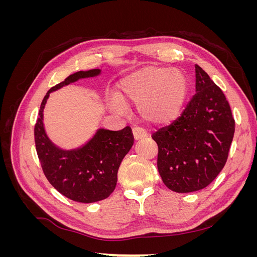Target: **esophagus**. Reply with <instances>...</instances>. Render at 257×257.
Returning <instances> with one entry per match:
<instances>
[{
	"instance_id": "esophagus-1",
	"label": "esophagus",
	"mask_w": 257,
	"mask_h": 257,
	"mask_svg": "<svg viewBox=\"0 0 257 257\" xmlns=\"http://www.w3.org/2000/svg\"><path fill=\"white\" fill-rule=\"evenodd\" d=\"M133 135L135 141H139V139L147 137V132L141 127H134L133 128Z\"/></svg>"
}]
</instances>
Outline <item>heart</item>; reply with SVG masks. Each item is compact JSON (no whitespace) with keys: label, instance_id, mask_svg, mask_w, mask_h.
Returning a JSON list of instances; mask_svg holds the SVG:
<instances>
[{"label":"heart","instance_id":"1","mask_svg":"<svg viewBox=\"0 0 257 257\" xmlns=\"http://www.w3.org/2000/svg\"><path fill=\"white\" fill-rule=\"evenodd\" d=\"M189 92L185 75L178 69L146 66L123 78L118 105L138 104L142 118L152 124H168L181 113Z\"/></svg>","mask_w":257,"mask_h":257}]
</instances>
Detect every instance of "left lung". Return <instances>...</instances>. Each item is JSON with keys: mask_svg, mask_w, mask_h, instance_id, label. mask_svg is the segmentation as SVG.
Wrapping results in <instances>:
<instances>
[{"mask_svg": "<svg viewBox=\"0 0 257 257\" xmlns=\"http://www.w3.org/2000/svg\"><path fill=\"white\" fill-rule=\"evenodd\" d=\"M196 93L170 125L152 135L163 182L177 193L199 191L221 173L228 158L235 120L222 90L195 65Z\"/></svg>", "mask_w": 257, "mask_h": 257, "instance_id": "8db88e82", "label": "left lung"}]
</instances>
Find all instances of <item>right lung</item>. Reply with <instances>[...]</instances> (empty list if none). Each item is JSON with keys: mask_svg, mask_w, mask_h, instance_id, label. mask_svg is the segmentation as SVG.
Wrapping results in <instances>:
<instances>
[{"mask_svg": "<svg viewBox=\"0 0 257 257\" xmlns=\"http://www.w3.org/2000/svg\"><path fill=\"white\" fill-rule=\"evenodd\" d=\"M99 74L98 68L80 71L52 87L41 104L34 128L36 152L46 178L62 195L83 204L103 200L115 189L121 162L134 144L132 130L130 126L121 131L99 128L82 147L63 150L46 134L43 112L51 92Z\"/></svg>", "mask_w": 257, "mask_h": 257, "instance_id": "right-lung-1", "label": "right lung"}]
</instances>
